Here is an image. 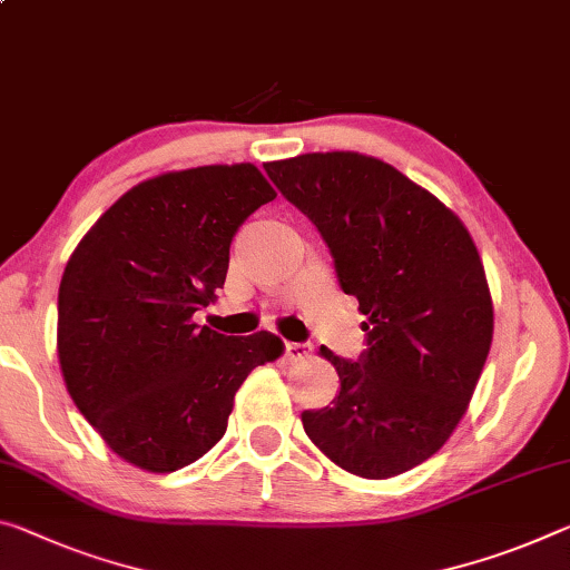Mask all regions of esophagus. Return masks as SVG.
<instances>
[{
  "label": "esophagus",
  "mask_w": 570,
  "mask_h": 570,
  "mask_svg": "<svg viewBox=\"0 0 570 570\" xmlns=\"http://www.w3.org/2000/svg\"><path fill=\"white\" fill-rule=\"evenodd\" d=\"M284 355H286L288 363H299V360L312 355V347L304 345V342H286Z\"/></svg>",
  "instance_id": "obj_1"
}]
</instances>
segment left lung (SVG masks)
<instances>
[{
	"mask_svg": "<svg viewBox=\"0 0 570 570\" xmlns=\"http://www.w3.org/2000/svg\"><path fill=\"white\" fill-rule=\"evenodd\" d=\"M327 243L365 314V350L332 360V405L304 411L334 464L387 480L426 462L462 421L492 345V299L469 230L399 169L357 151L264 165Z\"/></svg>",
	"mask_w": 570,
	"mask_h": 570,
	"instance_id": "1",
	"label": "left lung"
}]
</instances>
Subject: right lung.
<instances>
[{
  "mask_svg": "<svg viewBox=\"0 0 570 570\" xmlns=\"http://www.w3.org/2000/svg\"><path fill=\"white\" fill-rule=\"evenodd\" d=\"M274 197L253 165L167 171L121 195L70 256L60 370L129 464L167 474L197 462L223 439L250 370L284 352L271 332L225 337L193 322L225 284L238 228Z\"/></svg>",
  "mask_w": 570,
  "mask_h": 570,
  "instance_id": "obj_1",
  "label": "right lung"
}]
</instances>
